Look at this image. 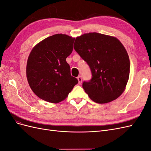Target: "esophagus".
<instances>
[{"mask_svg":"<svg viewBox=\"0 0 151 151\" xmlns=\"http://www.w3.org/2000/svg\"><path fill=\"white\" fill-rule=\"evenodd\" d=\"M77 80H78L79 84H81V83H82V77L81 76H78V77H77Z\"/></svg>","mask_w":151,"mask_h":151,"instance_id":"34e87169","label":"esophagus"}]
</instances>
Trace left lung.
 <instances>
[{
    "label": "left lung",
    "mask_w": 151,
    "mask_h": 151,
    "mask_svg": "<svg viewBox=\"0 0 151 151\" xmlns=\"http://www.w3.org/2000/svg\"><path fill=\"white\" fill-rule=\"evenodd\" d=\"M74 48L89 65L92 78L83 88L93 101L104 104L125 91L130 74V60L124 46L114 36L89 33L76 38Z\"/></svg>",
    "instance_id": "obj_1"
}]
</instances>
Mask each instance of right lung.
Instances as JSON below:
<instances>
[{
	"mask_svg": "<svg viewBox=\"0 0 151 151\" xmlns=\"http://www.w3.org/2000/svg\"><path fill=\"white\" fill-rule=\"evenodd\" d=\"M74 38L56 34L44 39L32 49L26 65V77L33 93L45 101H63L78 83L70 74L66 58L73 50Z\"/></svg>",
	"mask_w": 151,
	"mask_h": 151,
	"instance_id": "add662e5",
	"label": "right lung"
}]
</instances>
